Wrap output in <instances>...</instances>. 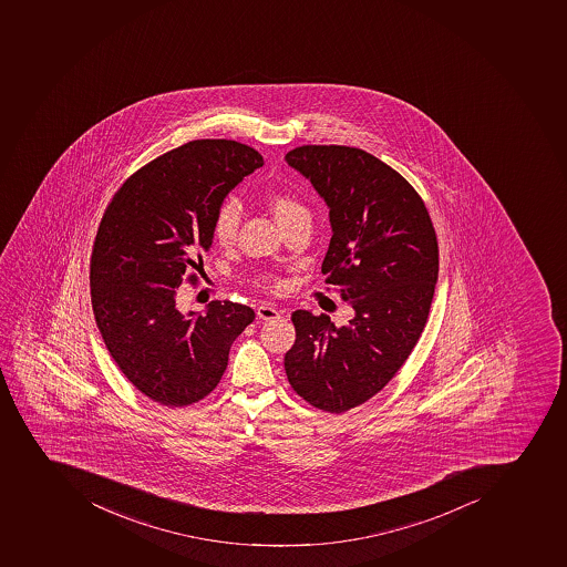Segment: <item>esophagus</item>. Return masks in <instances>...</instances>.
I'll return each instance as SVG.
<instances>
[{
	"mask_svg": "<svg viewBox=\"0 0 567 567\" xmlns=\"http://www.w3.org/2000/svg\"><path fill=\"white\" fill-rule=\"evenodd\" d=\"M258 317L261 320H277L281 317V313L276 308H271V306L262 305L258 308Z\"/></svg>",
	"mask_w": 567,
	"mask_h": 567,
	"instance_id": "esophagus-1",
	"label": "esophagus"
}]
</instances>
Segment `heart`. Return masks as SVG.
Here are the masks:
<instances>
[{
	"instance_id": "b5f03b06",
	"label": "heart",
	"mask_w": 567,
	"mask_h": 567,
	"mask_svg": "<svg viewBox=\"0 0 567 567\" xmlns=\"http://www.w3.org/2000/svg\"><path fill=\"white\" fill-rule=\"evenodd\" d=\"M267 206L277 224L285 230L288 225L299 220L300 216H308V209L299 198L290 193L271 192L267 195ZM239 224H241V212L235 200H224L216 207L215 218H213V236L221 247H229L235 244L238 236ZM270 290H285L286 282L281 279H270L267 281Z\"/></svg>"
}]
</instances>
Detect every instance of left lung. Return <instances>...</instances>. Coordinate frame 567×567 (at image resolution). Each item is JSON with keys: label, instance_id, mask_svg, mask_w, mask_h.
Here are the masks:
<instances>
[{"label": "left lung", "instance_id": "left-lung-1", "mask_svg": "<svg viewBox=\"0 0 567 567\" xmlns=\"http://www.w3.org/2000/svg\"><path fill=\"white\" fill-rule=\"evenodd\" d=\"M285 159L328 204L322 274L355 311L342 328L293 311L286 375L306 403L343 413L383 390L421 338L439 279L435 227L412 184L369 152L305 145Z\"/></svg>", "mask_w": 567, "mask_h": 567}]
</instances>
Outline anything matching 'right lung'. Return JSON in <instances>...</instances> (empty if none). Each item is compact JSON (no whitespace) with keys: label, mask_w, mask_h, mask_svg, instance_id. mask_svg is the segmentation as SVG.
<instances>
[{"label":"right lung","mask_w":567,"mask_h":567,"mask_svg":"<svg viewBox=\"0 0 567 567\" xmlns=\"http://www.w3.org/2000/svg\"><path fill=\"white\" fill-rule=\"evenodd\" d=\"M259 166L261 154L238 141H189L132 174L103 213L91 254L94 319L116 365L155 403L183 408L209 395L256 319L230 300L183 315L175 297L183 281H197L216 207Z\"/></svg>","instance_id":"obj_1"}]
</instances>
